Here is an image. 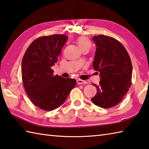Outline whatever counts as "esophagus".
<instances>
[{
    "label": "esophagus",
    "mask_w": 149,
    "mask_h": 149,
    "mask_svg": "<svg viewBox=\"0 0 149 149\" xmlns=\"http://www.w3.org/2000/svg\"><path fill=\"white\" fill-rule=\"evenodd\" d=\"M77 83L78 84H86V81H84V80H82V79H79L77 80Z\"/></svg>",
    "instance_id": "obj_1"
}]
</instances>
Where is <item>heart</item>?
<instances>
[{"label": "heart", "mask_w": 149, "mask_h": 149, "mask_svg": "<svg viewBox=\"0 0 149 149\" xmlns=\"http://www.w3.org/2000/svg\"><path fill=\"white\" fill-rule=\"evenodd\" d=\"M77 44L81 49L85 48H88L90 49V48L91 47V42H90V40L88 38L84 37H81L78 38L77 40Z\"/></svg>", "instance_id": "obj_1"}]
</instances>
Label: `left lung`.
I'll use <instances>...</instances> for the list:
<instances>
[{
  "label": "left lung",
  "instance_id": "8db88e82",
  "mask_svg": "<svg viewBox=\"0 0 149 149\" xmlns=\"http://www.w3.org/2000/svg\"><path fill=\"white\" fill-rule=\"evenodd\" d=\"M96 46L93 67L100 72L97 94L91 99L95 105L109 109L121 102L131 86L132 65L126 49L114 38L94 36Z\"/></svg>",
  "mask_w": 149,
  "mask_h": 149
}]
</instances>
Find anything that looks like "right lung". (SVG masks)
Here are the masks:
<instances>
[{
	"label": "right lung",
	"mask_w": 149,
	"mask_h": 149,
	"mask_svg": "<svg viewBox=\"0 0 149 149\" xmlns=\"http://www.w3.org/2000/svg\"><path fill=\"white\" fill-rule=\"evenodd\" d=\"M67 39L60 34L39 37L23 56L21 73L25 90L32 103L42 110L59 107L76 84L74 79L54 75L52 70Z\"/></svg>",
	"instance_id": "obj_1"
}]
</instances>
